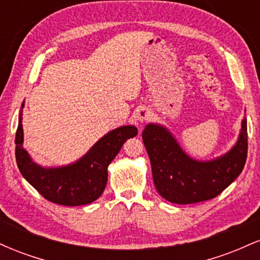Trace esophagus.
Returning <instances> with one entry per match:
<instances>
[{"label": "esophagus", "mask_w": 260, "mask_h": 260, "mask_svg": "<svg viewBox=\"0 0 260 260\" xmlns=\"http://www.w3.org/2000/svg\"><path fill=\"white\" fill-rule=\"evenodd\" d=\"M149 117H150V111H149L148 109H144V107L138 110V112H137L136 115V118L139 122H147L149 120Z\"/></svg>", "instance_id": "34e87169"}]
</instances>
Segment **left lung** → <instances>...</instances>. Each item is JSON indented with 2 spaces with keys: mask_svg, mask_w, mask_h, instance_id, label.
I'll use <instances>...</instances> for the list:
<instances>
[{
  "mask_svg": "<svg viewBox=\"0 0 260 260\" xmlns=\"http://www.w3.org/2000/svg\"><path fill=\"white\" fill-rule=\"evenodd\" d=\"M143 142L150 157L151 172L157 192L176 204H193L215 198L242 172L247 159V121L237 143L216 160L197 161L180 148L166 128L148 124Z\"/></svg>",
  "mask_w": 260,
  "mask_h": 260,
  "instance_id": "1",
  "label": "left lung"
}]
</instances>
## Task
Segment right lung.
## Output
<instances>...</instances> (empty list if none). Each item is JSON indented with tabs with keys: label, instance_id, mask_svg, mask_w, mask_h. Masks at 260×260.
Wrapping results in <instances>:
<instances>
[{
	"label": "right lung",
	"instance_id": "1",
	"mask_svg": "<svg viewBox=\"0 0 260 260\" xmlns=\"http://www.w3.org/2000/svg\"><path fill=\"white\" fill-rule=\"evenodd\" d=\"M23 107V105H22ZM138 134L134 126H124L104 136L82 159L56 169H44L32 162L23 148L22 117L16 133V160L20 174L47 201L67 207L85 205L103 194L107 166L127 139Z\"/></svg>",
	"mask_w": 260,
	"mask_h": 260
}]
</instances>
